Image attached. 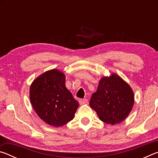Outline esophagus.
Segmentation results:
<instances>
[{
    "mask_svg": "<svg viewBox=\"0 0 158 158\" xmlns=\"http://www.w3.org/2000/svg\"><path fill=\"white\" fill-rule=\"evenodd\" d=\"M87 102H88V100H87V99H85H85H80V100H79V102L81 105H84V104L87 103Z\"/></svg>",
    "mask_w": 158,
    "mask_h": 158,
    "instance_id": "obj_1",
    "label": "esophagus"
}]
</instances>
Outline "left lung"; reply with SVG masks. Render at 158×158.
<instances>
[{
    "instance_id": "left-lung-1",
    "label": "left lung",
    "mask_w": 158,
    "mask_h": 158,
    "mask_svg": "<svg viewBox=\"0 0 158 158\" xmlns=\"http://www.w3.org/2000/svg\"><path fill=\"white\" fill-rule=\"evenodd\" d=\"M135 95L130 85L116 73L104 77L99 81L97 91L90 100V106L100 121L107 124L120 123L132 111Z\"/></svg>"
}]
</instances>
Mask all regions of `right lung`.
<instances>
[{
    "instance_id": "add662e5",
    "label": "right lung",
    "mask_w": 158,
    "mask_h": 158,
    "mask_svg": "<svg viewBox=\"0 0 158 158\" xmlns=\"http://www.w3.org/2000/svg\"><path fill=\"white\" fill-rule=\"evenodd\" d=\"M30 100L35 113L47 124L60 127L74 118L79 103L65 86L63 72L52 69L32 82Z\"/></svg>"
}]
</instances>
